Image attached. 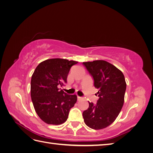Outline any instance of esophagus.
<instances>
[{"mask_svg": "<svg viewBox=\"0 0 153 153\" xmlns=\"http://www.w3.org/2000/svg\"><path fill=\"white\" fill-rule=\"evenodd\" d=\"M77 99H78V100H81L82 99V98L80 96H77Z\"/></svg>", "mask_w": 153, "mask_h": 153, "instance_id": "1", "label": "esophagus"}]
</instances>
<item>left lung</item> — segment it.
I'll use <instances>...</instances> for the list:
<instances>
[{
  "instance_id": "1",
  "label": "left lung",
  "mask_w": 153,
  "mask_h": 153,
  "mask_svg": "<svg viewBox=\"0 0 153 153\" xmlns=\"http://www.w3.org/2000/svg\"><path fill=\"white\" fill-rule=\"evenodd\" d=\"M98 89L96 105L89 103L83 117L87 126L101 129L112 124L123 108L126 84L122 71L108 62L99 60L83 62Z\"/></svg>"
}]
</instances>
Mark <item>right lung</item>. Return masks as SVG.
<instances>
[{"label":"right lung","instance_id":"obj_1","mask_svg":"<svg viewBox=\"0 0 153 153\" xmlns=\"http://www.w3.org/2000/svg\"><path fill=\"white\" fill-rule=\"evenodd\" d=\"M78 62L51 59L41 62L32 74L30 96L36 112L48 124L59 125L66 121L70 109L76 102L75 94H68L58 88L67 83L72 66Z\"/></svg>","mask_w":153,"mask_h":153}]
</instances>
